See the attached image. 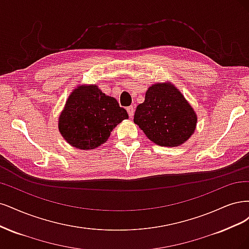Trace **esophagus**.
Listing matches in <instances>:
<instances>
[{"mask_svg": "<svg viewBox=\"0 0 249 249\" xmlns=\"http://www.w3.org/2000/svg\"><path fill=\"white\" fill-rule=\"evenodd\" d=\"M127 113H128V115H129L130 118H132V117H133V114H134V107H133V106L128 107H127Z\"/></svg>", "mask_w": 249, "mask_h": 249, "instance_id": "1", "label": "esophagus"}]
</instances>
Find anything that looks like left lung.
I'll list each match as a JSON object with an SVG mask.
<instances>
[{
  "instance_id": "8db88e82",
  "label": "left lung",
  "mask_w": 249,
  "mask_h": 249,
  "mask_svg": "<svg viewBox=\"0 0 249 249\" xmlns=\"http://www.w3.org/2000/svg\"><path fill=\"white\" fill-rule=\"evenodd\" d=\"M133 121L148 139L162 147L179 146L194 133L196 115L184 96L172 85L156 84L136 107Z\"/></svg>"
}]
</instances>
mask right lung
<instances>
[{"label":"right lung","instance_id":"add662e5","mask_svg":"<svg viewBox=\"0 0 249 249\" xmlns=\"http://www.w3.org/2000/svg\"><path fill=\"white\" fill-rule=\"evenodd\" d=\"M128 119L118 101L102 93L98 87H78L71 93L59 118V129L71 146L82 150L99 147L111 130Z\"/></svg>","mask_w":249,"mask_h":249}]
</instances>
